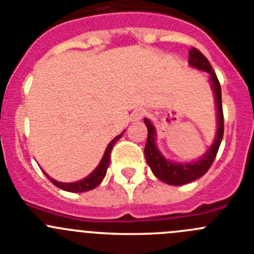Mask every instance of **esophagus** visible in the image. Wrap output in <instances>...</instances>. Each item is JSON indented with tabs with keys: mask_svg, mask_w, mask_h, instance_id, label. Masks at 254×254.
Wrapping results in <instances>:
<instances>
[{
	"mask_svg": "<svg viewBox=\"0 0 254 254\" xmlns=\"http://www.w3.org/2000/svg\"><path fill=\"white\" fill-rule=\"evenodd\" d=\"M144 115H145V110L144 109H136L131 114V122H139V120L143 119Z\"/></svg>",
	"mask_w": 254,
	"mask_h": 254,
	"instance_id": "1",
	"label": "esophagus"
}]
</instances>
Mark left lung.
I'll return each mask as SVG.
<instances>
[{
    "instance_id": "8db88e82",
    "label": "left lung",
    "mask_w": 254,
    "mask_h": 254,
    "mask_svg": "<svg viewBox=\"0 0 254 254\" xmlns=\"http://www.w3.org/2000/svg\"><path fill=\"white\" fill-rule=\"evenodd\" d=\"M189 65L191 67L209 73L210 87H212L213 94H214L215 109H217L218 127L212 145L200 159L189 163H178L170 162L160 153L155 144V127L151 124L150 120L146 119V118L144 119V123L148 127V140H146L145 149H144L146 163L149 164L154 175L169 186H183V184L190 183V182L196 181L200 177H203L214 162L218 149H219L222 139H223L224 118L223 109H222V90H220V84L217 79V75L213 71L208 59L195 47H191V50L189 51Z\"/></svg>"
}]
</instances>
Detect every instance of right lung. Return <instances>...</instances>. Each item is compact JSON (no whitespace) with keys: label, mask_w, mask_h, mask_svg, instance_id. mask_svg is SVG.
Wrapping results in <instances>:
<instances>
[{"label":"right lung","mask_w":254,"mask_h":254,"mask_svg":"<svg viewBox=\"0 0 254 254\" xmlns=\"http://www.w3.org/2000/svg\"><path fill=\"white\" fill-rule=\"evenodd\" d=\"M123 134H124V131H123L120 135H118L116 138H114L113 140L109 143V145L106 146L105 153H104V155H103V159L100 160V163H99L98 167L95 168V170L91 173V174H89L86 178L81 179V181L73 182V183H63V182H58V181H55V179H52V178L49 177V175H47L45 172H44V174L49 178V181L51 182L54 186H56L58 188L63 189V190L71 191V193H82V191H87V190H91V189L96 188V187H98L99 184L103 182L104 177L106 175V170H108L109 163H110L111 149H113V146L115 145L116 141L122 138Z\"/></svg>","instance_id":"add662e5"}]
</instances>
